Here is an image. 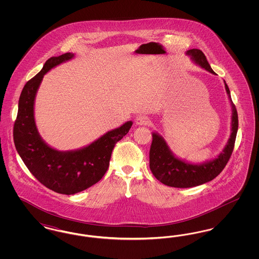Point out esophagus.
Returning <instances> with one entry per match:
<instances>
[{
	"mask_svg": "<svg viewBox=\"0 0 259 259\" xmlns=\"http://www.w3.org/2000/svg\"><path fill=\"white\" fill-rule=\"evenodd\" d=\"M135 123L137 125H148L149 123V118L147 115H138L136 117Z\"/></svg>",
	"mask_w": 259,
	"mask_h": 259,
	"instance_id": "obj_1",
	"label": "esophagus"
}]
</instances>
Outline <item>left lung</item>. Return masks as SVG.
I'll return each mask as SVG.
<instances>
[{"mask_svg":"<svg viewBox=\"0 0 259 259\" xmlns=\"http://www.w3.org/2000/svg\"><path fill=\"white\" fill-rule=\"evenodd\" d=\"M186 55L192 61L205 69L210 74H215L207 61L206 56L200 50H189ZM225 90L231 105V134L222 152L213 159L200 164H193L177 157L167 145L162 136L156 132L152 133V143L149 150V168L153 176L164 185L179 188H187L206 184L218 177L229 160L238 131V113L231 96L230 90L225 80Z\"/></svg>","mask_w":259,"mask_h":259,"instance_id":"obj_1","label":"left lung"}]
</instances>
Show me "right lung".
I'll return each mask as SVG.
<instances>
[{"label":"right lung","instance_id":"1","mask_svg":"<svg viewBox=\"0 0 259 259\" xmlns=\"http://www.w3.org/2000/svg\"><path fill=\"white\" fill-rule=\"evenodd\" d=\"M74 57L71 52L51 57L45 63L41 71L25 84L13 127L15 148L29 171L40 184L66 195L83 191L98 183L109 168L115 143L129 132L133 124L127 121L87 147L74 150H57L41 139L34 114L37 89L45 74Z\"/></svg>","mask_w":259,"mask_h":259}]
</instances>
